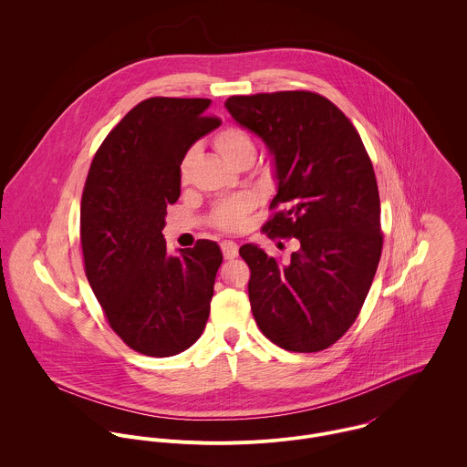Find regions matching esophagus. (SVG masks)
<instances>
[{"label": "esophagus", "instance_id": "34e87169", "mask_svg": "<svg viewBox=\"0 0 467 467\" xmlns=\"http://www.w3.org/2000/svg\"><path fill=\"white\" fill-rule=\"evenodd\" d=\"M221 250H223L224 259H235L237 254H239V246L234 241H223Z\"/></svg>", "mask_w": 467, "mask_h": 467}]
</instances>
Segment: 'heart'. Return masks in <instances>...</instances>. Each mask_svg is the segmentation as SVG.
<instances>
[{
  "mask_svg": "<svg viewBox=\"0 0 467 467\" xmlns=\"http://www.w3.org/2000/svg\"><path fill=\"white\" fill-rule=\"evenodd\" d=\"M213 147L223 156V160L237 169L243 165H252L255 158V143L252 136L241 128H224L213 136ZM196 152L191 149L180 161V182L185 185L191 178ZM254 208V200L248 196H237L219 202L212 212V224L223 232H237L244 226L246 215Z\"/></svg>",
  "mask_w": 467,
  "mask_h": 467,
  "instance_id": "heart-1",
  "label": "heart"
}]
</instances>
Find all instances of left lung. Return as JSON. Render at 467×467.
<instances>
[{
  "label": "left lung",
  "mask_w": 467,
  "mask_h": 467,
  "mask_svg": "<svg viewBox=\"0 0 467 467\" xmlns=\"http://www.w3.org/2000/svg\"><path fill=\"white\" fill-rule=\"evenodd\" d=\"M224 108L266 143L278 212L269 237H296L280 265L257 244L241 246L259 329L293 352L331 347L359 315L379 265L381 206L372 161L350 120L311 91L230 97Z\"/></svg>",
  "instance_id": "1"
}]
</instances>
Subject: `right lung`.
Returning a JSON list of instances; mask_svg holds the SVG:
<instances>
[{
  "instance_id": "right-lung-1",
  "label": "right lung",
  "mask_w": 467,
  "mask_h": 467,
  "mask_svg": "<svg viewBox=\"0 0 467 467\" xmlns=\"http://www.w3.org/2000/svg\"><path fill=\"white\" fill-rule=\"evenodd\" d=\"M212 100L152 97L120 120L97 150L80 202L88 282L111 329L133 350L167 358L198 341L223 254L201 239L167 252V204L182 192L180 161L221 120Z\"/></svg>"
}]
</instances>
